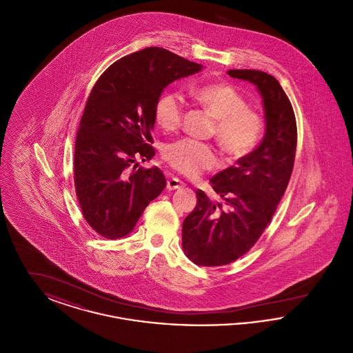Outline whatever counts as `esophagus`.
Wrapping results in <instances>:
<instances>
[{"label": "esophagus", "instance_id": "1", "mask_svg": "<svg viewBox=\"0 0 353 353\" xmlns=\"http://www.w3.org/2000/svg\"><path fill=\"white\" fill-rule=\"evenodd\" d=\"M184 186V183L179 179H174V177H170L168 181H167V189L168 190H174V189H181Z\"/></svg>", "mask_w": 353, "mask_h": 353}]
</instances>
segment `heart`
Wrapping results in <instances>:
<instances>
[{
	"instance_id": "obj_1",
	"label": "heart",
	"mask_w": 353,
	"mask_h": 353,
	"mask_svg": "<svg viewBox=\"0 0 353 353\" xmlns=\"http://www.w3.org/2000/svg\"><path fill=\"white\" fill-rule=\"evenodd\" d=\"M193 97L216 120L213 134L230 159H242L258 145L263 134L262 118L248 108V101L232 84H202L193 90ZM183 115L184 103L177 92L167 91L159 97L153 117L161 130L165 132L179 130ZM164 160L169 167L188 177H196L219 163L212 145L192 139H181L167 145Z\"/></svg>"
}]
</instances>
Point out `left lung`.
<instances>
[{
    "label": "left lung",
    "mask_w": 353,
    "mask_h": 353,
    "mask_svg": "<svg viewBox=\"0 0 353 353\" xmlns=\"http://www.w3.org/2000/svg\"><path fill=\"white\" fill-rule=\"evenodd\" d=\"M256 85L265 108L261 144L210 179L222 202L197 190V205L183 223V250L199 266H223L249 252L268 228L290 181L296 152V120L282 85L268 72L229 70Z\"/></svg>",
    "instance_id": "1"
}]
</instances>
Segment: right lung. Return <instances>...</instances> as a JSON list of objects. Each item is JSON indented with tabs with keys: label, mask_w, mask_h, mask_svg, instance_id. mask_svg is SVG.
<instances>
[{
	"label": "right lung",
	"mask_w": 353,
	"mask_h": 353,
	"mask_svg": "<svg viewBox=\"0 0 353 353\" xmlns=\"http://www.w3.org/2000/svg\"><path fill=\"white\" fill-rule=\"evenodd\" d=\"M161 48H147L112 63L94 84L74 152V183L87 223L101 236L130 234L144 209L165 188L151 160L153 110L169 83L201 71Z\"/></svg>",
	"instance_id": "add662e5"
}]
</instances>
